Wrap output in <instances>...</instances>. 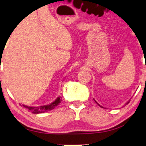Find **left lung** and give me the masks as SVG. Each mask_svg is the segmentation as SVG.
I'll return each instance as SVG.
<instances>
[{
  "label": "left lung",
  "instance_id": "left-lung-1",
  "mask_svg": "<svg viewBox=\"0 0 146 146\" xmlns=\"http://www.w3.org/2000/svg\"><path fill=\"white\" fill-rule=\"evenodd\" d=\"M95 102H96V103H97L98 104V105H99V106H100V104H99L98 103V102H96V100H95ZM129 102H130V100H128V102H126V104H125V105H126V104H128V103H129ZM100 107H102V106H100Z\"/></svg>",
  "mask_w": 146,
  "mask_h": 146
}]
</instances>
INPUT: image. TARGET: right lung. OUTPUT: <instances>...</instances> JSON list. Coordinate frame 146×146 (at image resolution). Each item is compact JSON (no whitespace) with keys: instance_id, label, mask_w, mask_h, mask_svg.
<instances>
[{"instance_id":"add662e5","label":"right lung","mask_w":146,"mask_h":146,"mask_svg":"<svg viewBox=\"0 0 146 146\" xmlns=\"http://www.w3.org/2000/svg\"><path fill=\"white\" fill-rule=\"evenodd\" d=\"M61 97L59 96L56 99L54 102H52V103L50 104H47V105H44V106H40V107H28V106L26 105H22L24 107L27 109V111H30L32 113L34 114H38V113H42L47 112L48 111L52 110L53 109H54L56 106L59 105V103H61Z\"/></svg>"}]
</instances>
